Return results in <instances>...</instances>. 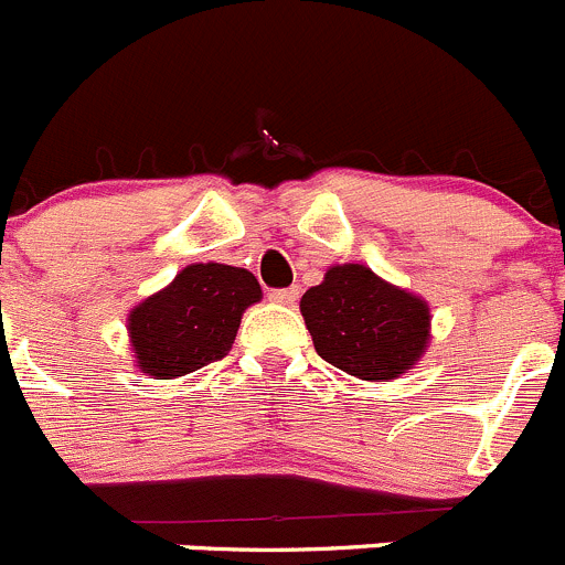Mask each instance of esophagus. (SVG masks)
Returning <instances> with one entry per match:
<instances>
[{
  "instance_id": "obj_1",
  "label": "esophagus",
  "mask_w": 565,
  "mask_h": 565,
  "mask_svg": "<svg viewBox=\"0 0 565 565\" xmlns=\"http://www.w3.org/2000/svg\"><path fill=\"white\" fill-rule=\"evenodd\" d=\"M269 299L275 301V305H288V307H294L296 299H299V288H277V290H271Z\"/></svg>"
}]
</instances>
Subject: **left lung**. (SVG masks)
Listing matches in <instances>:
<instances>
[{
	"label": "left lung",
	"mask_w": 565,
	"mask_h": 565,
	"mask_svg": "<svg viewBox=\"0 0 565 565\" xmlns=\"http://www.w3.org/2000/svg\"><path fill=\"white\" fill-rule=\"evenodd\" d=\"M318 356L362 382L409 373L431 343V307L362 264L329 266L299 301Z\"/></svg>",
	"instance_id": "left-lung-1"
}]
</instances>
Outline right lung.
Returning a JSON list of instances; mask_svg holds the SVG:
<instances>
[{"mask_svg":"<svg viewBox=\"0 0 565 565\" xmlns=\"http://www.w3.org/2000/svg\"><path fill=\"white\" fill-rule=\"evenodd\" d=\"M264 299L253 271L227 264H189L175 280L128 310L134 362L150 379H178L222 360L244 310Z\"/></svg>","mask_w":565,"mask_h":565,"instance_id":"1","label":"right lung"}]
</instances>
